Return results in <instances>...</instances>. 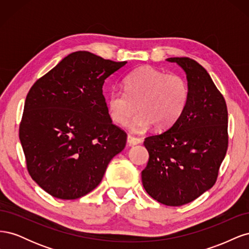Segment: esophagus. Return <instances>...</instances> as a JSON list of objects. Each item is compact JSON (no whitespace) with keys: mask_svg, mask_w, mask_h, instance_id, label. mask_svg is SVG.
Returning <instances> with one entry per match:
<instances>
[{"mask_svg":"<svg viewBox=\"0 0 249 249\" xmlns=\"http://www.w3.org/2000/svg\"><path fill=\"white\" fill-rule=\"evenodd\" d=\"M127 144L129 145H137L139 143H141V139L140 138H136V137H133L131 135H127Z\"/></svg>","mask_w":249,"mask_h":249,"instance_id":"esophagus-1","label":"esophagus"}]
</instances>
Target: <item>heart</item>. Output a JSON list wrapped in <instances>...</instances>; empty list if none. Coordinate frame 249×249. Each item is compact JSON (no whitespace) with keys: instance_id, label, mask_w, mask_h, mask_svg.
Returning a JSON list of instances; mask_svg holds the SVG:
<instances>
[{"instance_id":"1","label":"heart","mask_w":249,"mask_h":249,"mask_svg":"<svg viewBox=\"0 0 249 249\" xmlns=\"http://www.w3.org/2000/svg\"><path fill=\"white\" fill-rule=\"evenodd\" d=\"M124 89L113 90L107 100L109 116L113 123H130L135 132L144 131L154 125L157 131L169 129L183 114L189 97V89L183 77L167 73L156 67H138L124 78Z\"/></svg>"}]
</instances>
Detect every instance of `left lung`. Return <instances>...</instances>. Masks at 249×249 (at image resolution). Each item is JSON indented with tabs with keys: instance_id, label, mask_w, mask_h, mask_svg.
I'll use <instances>...</instances> for the list:
<instances>
[{
	"instance_id": "obj_1",
	"label": "left lung",
	"mask_w": 249,
	"mask_h": 249,
	"mask_svg": "<svg viewBox=\"0 0 249 249\" xmlns=\"http://www.w3.org/2000/svg\"><path fill=\"white\" fill-rule=\"evenodd\" d=\"M186 73L189 97L167 131L145 138L149 159L141 172L145 191L163 205L178 207L212 188L228 149V109L208 71L187 57L166 59Z\"/></svg>"
}]
</instances>
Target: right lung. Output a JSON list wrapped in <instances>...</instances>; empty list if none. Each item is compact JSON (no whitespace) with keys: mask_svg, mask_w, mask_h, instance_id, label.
I'll return each instance as SVG.
<instances>
[{"mask_svg":"<svg viewBox=\"0 0 249 249\" xmlns=\"http://www.w3.org/2000/svg\"><path fill=\"white\" fill-rule=\"evenodd\" d=\"M125 64L74 52L30 89L19 140L30 176L52 196L92 191L124 148L126 134L112 124L103 85Z\"/></svg>","mask_w":249,"mask_h":249,"instance_id":"obj_1","label":"right lung"}]
</instances>
